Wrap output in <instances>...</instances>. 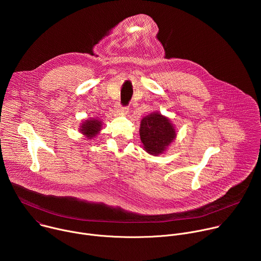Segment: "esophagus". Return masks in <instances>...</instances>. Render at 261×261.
Listing matches in <instances>:
<instances>
[{
    "label": "esophagus",
    "instance_id": "obj_1",
    "mask_svg": "<svg viewBox=\"0 0 261 261\" xmlns=\"http://www.w3.org/2000/svg\"><path fill=\"white\" fill-rule=\"evenodd\" d=\"M116 108H117V110L119 111V113H122V114H127V113H128V110H129L128 106H124V105H122L121 103L117 104Z\"/></svg>",
    "mask_w": 261,
    "mask_h": 261
}]
</instances>
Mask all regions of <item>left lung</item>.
<instances>
[{
	"mask_svg": "<svg viewBox=\"0 0 261 261\" xmlns=\"http://www.w3.org/2000/svg\"><path fill=\"white\" fill-rule=\"evenodd\" d=\"M139 133L145 151L152 155L162 154L176 135L170 121L159 113L141 120Z\"/></svg>",
	"mask_w": 261,
	"mask_h": 261,
	"instance_id": "obj_1",
	"label": "left lung"
}]
</instances>
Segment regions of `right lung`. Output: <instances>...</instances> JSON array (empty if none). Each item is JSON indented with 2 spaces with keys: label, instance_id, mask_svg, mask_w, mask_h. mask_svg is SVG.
Returning a JSON list of instances; mask_svg holds the SVG:
<instances>
[{
  "label": "right lung",
  "instance_id": "right-lung-1",
  "mask_svg": "<svg viewBox=\"0 0 261 261\" xmlns=\"http://www.w3.org/2000/svg\"><path fill=\"white\" fill-rule=\"evenodd\" d=\"M101 122H99L98 120H87L86 122H84L81 131L84 135H86L89 139H91L92 137H94L101 129Z\"/></svg>",
  "mask_w": 261,
  "mask_h": 261
}]
</instances>
